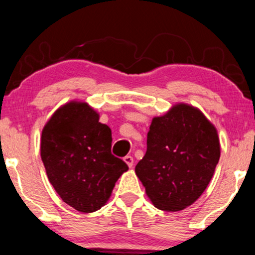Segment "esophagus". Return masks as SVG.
Instances as JSON below:
<instances>
[{
  "instance_id": "obj_1",
  "label": "esophagus",
  "mask_w": 255,
  "mask_h": 255,
  "mask_svg": "<svg viewBox=\"0 0 255 255\" xmlns=\"http://www.w3.org/2000/svg\"><path fill=\"white\" fill-rule=\"evenodd\" d=\"M124 161H125V163H127L128 167H130V168L133 166V158H132V156H130V155L125 156L124 157Z\"/></svg>"
}]
</instances>
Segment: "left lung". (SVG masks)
I'll list each match as a JSON object with an SVG mask.
<instances>
[{"mask_svg": "<svg viewBox=\"0 0 255 255\" xmlns=\"http://www.w3.org/2000/svg\"><path fill=\"white\" fill-rule=\"evenodd\" d=\"M220 155L216 128L198 109L178 104L152 118L146 152L134 172L157 209L180 211L208 187Z\"/></svg>", "mask_w": 255, "mask_h": 255, "instance_id": "1", "label": "left lung"}]
</instances>
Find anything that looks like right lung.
<instances>
[{"label":"right lung","instance_id":"obj_1","mask_svg":"<svg viewBox=\"0 0 255 255\" xmlns=\"http://www.w3.org/2000/svg\"><path fill=\"white\" fill-rule=\"evenodd\" d=\"M112 132L86 103L70 101L53 113L41 132L47 178L68 205L94 212L106 204L128 164L111 152Z\"/></svg>","mask_w":255,"mask_h":255}]
</instances>
